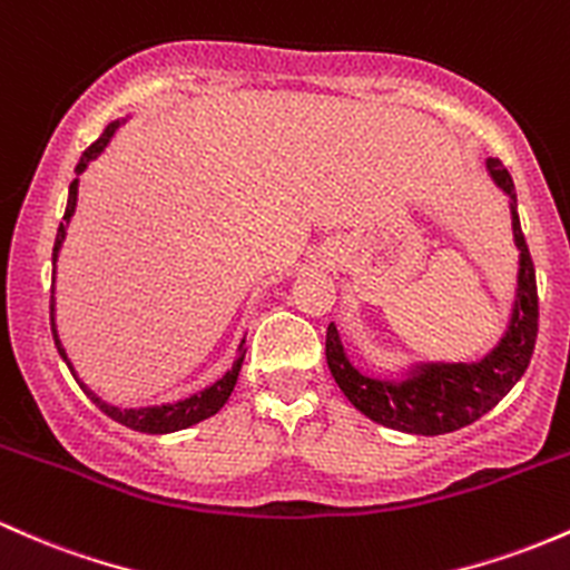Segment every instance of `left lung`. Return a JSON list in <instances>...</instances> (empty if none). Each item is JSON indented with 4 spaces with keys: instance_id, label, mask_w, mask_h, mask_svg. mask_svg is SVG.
<instances>
[{
    "instance_id": "1",
    "label": "left lung",
    "mask_w": 570,
    "mask_h": 570,
    "mask_svg": "<svg viewBox=\"0 0 570 570\" xmlns=\"http://www.w3.org/2000/svg\"><path fill=\"white\" fill-rule=\"evenodd\" d=\"M489 174L511 198L513 242L519 247V287L513 315L500 345L479 364H424L407 381H375L361 375L345 356L332 323L326 332V361L342 394L366 419L410 434H445L479 421L528 370L538 336V287L528 242L517 214V193L511 174L498 157L487 160Z\"/></svg>"
}]
</instances>
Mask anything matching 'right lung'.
<instances>
[{
	"mask_svg": "<svg viewBox=\"0 0 570 570\" xmlns=\"http://www.w3.org/2000/svg\"><path fill=\"white\" fill-rule=\"evenodd\" d=\"M119 125H121V121H111V125H108L106 130H102V136L97 138L95 144H91L87 151H83L81 160H78V165H76V174H83V168H87L89 160H95V157L100 155L102 149H106L108 140H111V136H114L116 127H119ZM76 200H78V179H72L70 195H67L65 217H62V223H59L57 242H53V263H57L59 247H62V242H65L67 223H70L72 212H76ZM51 293H53V287H51ZM51 332H53V342H57L59 356L65 358V364L70 366L72 377H76V370H72L70 358H67L62 342H59V336H57V326H53V296H51ZM242 361H244V347H238V358L234 361V366H230V370L225 372V375L219 377L217 383L209 385V389H204V391H200V394H193V396H187V400L174 402V405H157V407H138V410H132V407H130V410L114 407V405H108V402H102L100 396H97L91 389H87V385L78 381V377H76V381H78V385H81V389H83V394H87L89 400L95 402V405L102 410V413L111 415L114 421H119V424L130 426V430H136V432H146V434H168V432L187 430V426L198 424V421L209 419V415L217 413V410L223 407L225 402H228L230 391H234L236 377H238V370H242Z\"/></svg>",
	"mask_w": 570,
	"mask_h": 570,
	"instance_id": "add662e5",
	"label": "right lung"
}]
</instances>
